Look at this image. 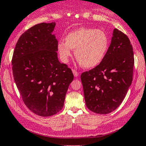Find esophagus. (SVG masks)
I'll use <instances>...</instances> for the list:
<instances>
[{"label": "esophagus", "instance_id": "obj_1", "mask_svg": "<svg viewBox=\"0 0 146 146\" xmlns=\"http://www.w3.org/2000/svg\"><path fill=\"white\" fill-rule=\"evenodd\" d=\"M73 75H74V76L75 77V78H76V77H78V75H79L78 72L76 70H75V69L73 70Z\"/></svg>", "mask_w": 146, "mask_h": 146}]
</instances>
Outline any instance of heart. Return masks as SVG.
I'll use <instances>...</instances> for the list:
<instances>
[{"mask_svg": "<svg viewBox=\"0 0 146 146\" xmlns=\"http://www.w3.org/2000/svg\"><path fill=\"white\" fill-rule=\"evenodd\" d=\"M65 41L58 43L60 58L66 62L75 49V56L85 68L98 66L104 58L108 49V38L104 31L93 28H79L70 32Z\"/></svg>", "mask_w": 146, "mask_h": 146, "instance_id": "1", "label": "heart"}]
</instances>
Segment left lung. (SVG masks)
Segmentation results:
<instances>
[{
  "mask_svg": "<svg viewBox=\"0 0 146 146\" xmlns=\"http://www.w3.org/2000/svg\"><path fill=\"white\" fill-rule=\"evenodd\" d=\"M133 48L128 36L115 29L111 43L100 64L82 73L87 108L105 115L121 104L133 78Z\"/></svg>",
  "mask_w": 146,
  "mask_h": 146,
  "instance_id": "1",
  "label": "left lung"
}]
</instances>
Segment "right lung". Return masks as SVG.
I'll return each mask as SVG.
<instances>
[{"label":"right lung","mask_w":146,"mask_h":146,"mask_svg":"<svg viewBox=\"0 0 146 146\" xmlns=\"http://www.w3.org/2000/svg\"><path fill=\"white\" fill-rule=\"evenodd\" d=\"M55 23L38 24L19 38L13 53L12 71L22 100L33 113L56 115L62 109L71 68L58 58V42L52 35Z\"/></svg>","instance_id":"add662e5"}]
</instances>
